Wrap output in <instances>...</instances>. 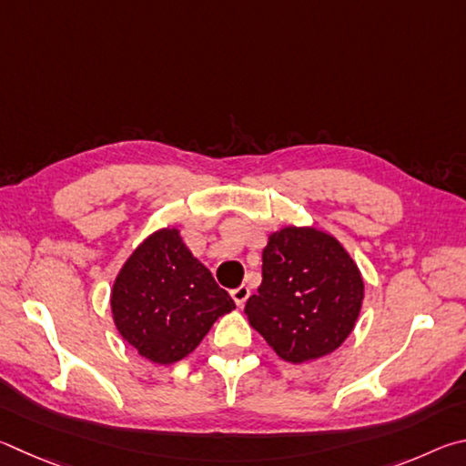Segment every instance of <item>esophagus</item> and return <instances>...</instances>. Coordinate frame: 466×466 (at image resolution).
Wrapping results in <instances>:
<instances>
[{"label":"esophagus","instance_id":"obj_1","mask_svg":"<svg viewBox=\"0 0 466 466\" xmlns=\"http://www.w3.org/2000/svg\"><path fill=\"white\" fill-rule=\"evenodd\" d=\"M231 297L235 300V305L243 307V305H246V300L249 299V287H246V284H241V287L231 290Z\"/></svg>","mask_w":466,"mask_h":466}]
</instances>
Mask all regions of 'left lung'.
Wrapping results in <instances>:
<instances>
[{
  "mask_svg": "<svg viewBox=\"0 0 466 466\" xmlns=\"http://www.w3.org/2000/svg\"><path fill=\"white\" fill-rule=\"evenodd\" d=\"M262 284L249 297L251 328L284 362L303 364L344 344L364 299L360 268L317 227L287 225L268 235Z\"/></svg>",
  "mask_w": 466,
  "mask_h": 466,
  "instance_id": "left-lung-1",
  "label": "left lung"
}]
</instances>
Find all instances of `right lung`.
I'll return each instance as SVG.
<instances>
[{
  "label": "right lung",
  "instance_id": "right-lung-1",
  "mask_svg": "<svg viewBox=\"0 0 466 466\" xmlns=\"http://www.w3.org/2000/svg\"><path fill=\"white\" fill-rule=\"evenodd\" d=\"M233 309V299L192 256L176 227H161L138 243L110 292L120 338L155 364L192 354L212 323Z\"/></svg>",
  "mask_w": 466,
  "mask_h": 466
}]
</instances>
